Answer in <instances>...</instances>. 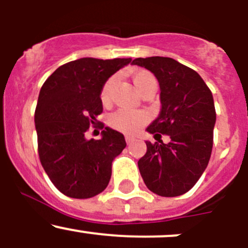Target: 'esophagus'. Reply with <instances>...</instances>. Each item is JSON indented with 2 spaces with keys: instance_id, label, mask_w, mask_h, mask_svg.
<instances>
[{
  "instance_id": "obj_1",
  "label": "esophagus",
  "mask_w": 248,
  "mask_h": 248,
  "mask_svg": "<svg viewBox=\"0 0 248 248\" xmlns=\"http://www.w3.org/2000/svg\"><path fill=\"white\" fill-rule=\"evenodd\" d=\"M124 139H126L127 144H132V142L136 140V138H134V137H132V136H126V137H124Z\"/></svg>"
}]
</instances>
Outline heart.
<instances>
[{
    "mask_svg": "<svg viewBox=\"0 0 248 248\" xmlns=\"http://www.w3.org/2000/svg\"><path fill=\"white\" fill-rule=\"evenodd\" d=\"M133 79L134 85L138 89L140 93L145 91L147 87H150L151 85L156 84V79L152 76L150 72L144 71H137L136 73L132 77ZM116 77L109 78L106 81V84L103 85V89L101 91V101L103 104L109 103L110 96H111L112 89H114L115 84H116ZM147 121V115L144 111H133V110H127V109H121L117 110L116 112L110 116V124L114 128L119 129V131L124 132V133H134L137 132L145 122Z\"/></svg>",
    "mask_w": 248,
    "mask_h": 248,
    "instance_id": "1",
    "label": "heart"
}]
</instances>
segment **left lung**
Segmentation results:
<instances>
[{
  "mask_svg": "<svg viewBox=\"0 0 248 248\" xmlns=\"http://www.w3.org/2000/svg\"><path fill=\"white\" fill-rule=\"evenodd\" d=\"M132 63L149 69L159 82L161 112L146 131L170 137L168 144L146 141V154L138 161L140 175L154 193L181 196L197 184L211 156L214 97L196 71L170 57H139Z\"/></svg>",
  "mask_w": 248,
  "mask_h": 248,
  "instance_id": "left-lung-1",
  "label": "left lung"
}]
</instances>
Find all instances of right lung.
Returning a JSON list of instances; mask_svg holds the SVG:
<instances>
[{
	"mask_svg": "<svg viewBox=\"0 0 248 248\" xmlns=\"http://www.w3.org/2000/svg\"><path fill=\"white\" fill-rule=\"evenodd\" d=\"M131 61L84 57L62 64L42 86L34 112L39 159L64 196L92 198L108 186L112 161L126 147L124 134L103 124L101 139L85 133L103 111V85Z\"/></svg>",
	"mask_w": 248,
	"mask_h": 248,
	"instance_id": "right-lung-1",
	"label": "right lung"
}]
</instances>
